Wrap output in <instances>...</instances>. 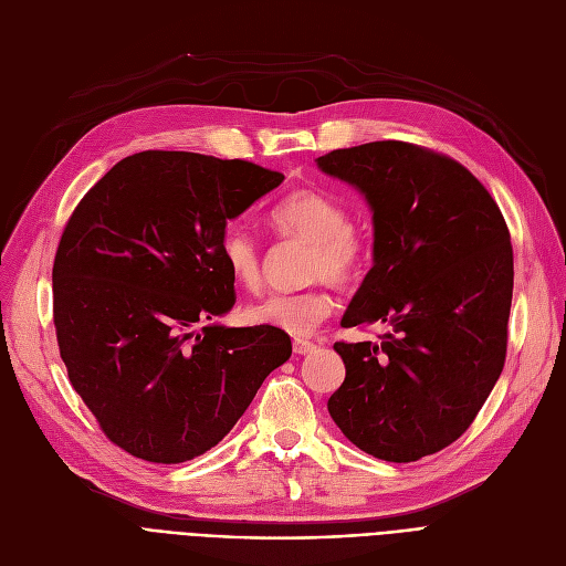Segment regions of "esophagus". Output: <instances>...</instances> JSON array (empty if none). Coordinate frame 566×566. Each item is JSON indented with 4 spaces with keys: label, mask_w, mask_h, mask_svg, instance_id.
I'll return each instance as SVG.
<instances>
[{
    "label": "esophagus",
    "mask_w": 566,
    "mask_h": 566,
    "mask_svg": "<svg viewBox=\"0 0 566 566\" xmlns=\"http://www.w3.org/2000/svg\"><path fill=\"white\" fill-rule=\"evenodd\" d=\"M314 348H316V344L310 342V339H293V353H295V355H307V353H312Z\"/></svg>",
    "instance_id": "obj_1"
}]
</instances>
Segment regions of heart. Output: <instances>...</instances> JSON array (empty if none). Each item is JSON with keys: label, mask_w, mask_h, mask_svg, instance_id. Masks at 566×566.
Returning a JSON list of instances; mask_svg holds the SVG:
<instances>
[{"label": "heart", "mask_w": 566, "mask_h": 566, "mask_svg": "<svg viewBox=\"0 0 566 566\" xmlns=\"http://www.w3.org/2000/svg\"><path fill=\"white\" fill-rule=\"evenodd\" d=\"M268 224L280 238L307 243L305 277L318 284L295 293H271L245 307L252 325L310 335L331 314V295L323 282L346 286L358 282L371 261V238L348 222V208L335 195L318 188H301L284 195L271 211ZM220 256L231 280L256 291L263 280V256L254 233L243 224H229L220 235Z\"/></svg>", "instance_id": "1"}]
</instances>
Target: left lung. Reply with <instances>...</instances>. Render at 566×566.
Here are the masks:
<instances>
[{
    "label": "left lung",
    "instance_id": "left-lung-1",
    "mask_svg": "<svg viewBox=\"0 0 566 566\" xmlns=\"http://www.w3.org/2000/svg\"><path fill=\"white\" fill-rule=\"evenodd\" d=\"M316 165L358 188L374 213V265L342 325L392 328L378 344H335L346 378L328 399L331 418L376 459L436 454L478 418L504 367L507 222L461 163L418 144L369 142Z\"/></svg>",
    "mask_w": 566,
    "mask_h": 566
}]
</instances>
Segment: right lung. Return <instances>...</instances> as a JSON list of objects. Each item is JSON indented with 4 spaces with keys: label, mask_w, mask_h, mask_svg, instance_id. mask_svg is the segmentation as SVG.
Listing matches in <instances>:
<instances>
[{
    "label": "right lung",
    "mask_w": 566,
    "mask_h": 566,
    "mask_svg": "<svg viewBox=\"0 0 566 566\" xmlns=\"http://www.w3.org/2000/svg\"><path fill=\"white\" fill-rule=\"evenodd\" d=\"M282 181L248 160L142 151L73 211L52 268L59 353L128 454L184 463L216 448L291 358L289 335L271 325L206 323L235 303L220 256L227 222Z\"/></svg>",
    "instance_id": "obj_1"
}]
</instances>
